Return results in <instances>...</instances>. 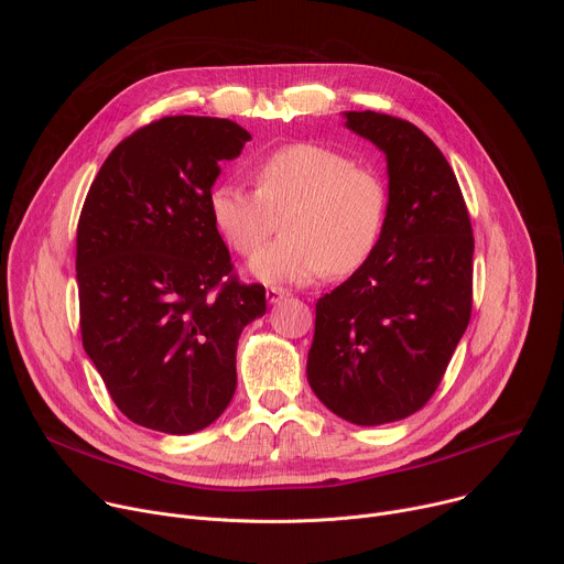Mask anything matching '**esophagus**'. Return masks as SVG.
<instances>
[{"label":"esophagus","mask_w":564,"mask_h":564,"mask_svg":"<svg viewBox=\"0 0 564 564\" xmlns=\"http://www.w3.org/2000/svg\"><path fill=\"white\" fill-rule=\"evenodd\" d=\"M265 296H268V303H270V305H274V303H279V301L288 299V296H290V292H288V290H283V288H268Z\"/></svg>","instance_id":"esophagus-1"}]
</instances>
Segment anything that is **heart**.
<instances>
[{"instance_id":"obj_1","label":"heart","mask_w":564,"mask_h":564,"mask_svg":"<svg viewBox=\"0 0 564 564\" xmlns=\"http://www.w3.org/2000/svg\"><path fill=\"white\" fill-rule=\"evenodd\" d=\"M257 189L220 181L207 196L214 227L240 257H252L289 212L285 239L254 257L250 272L263 283L303 285L348 276L364 268L381 238L386 187L368 170L316 142L283 144L254 165Z\"/></svg>"}]
</instances>
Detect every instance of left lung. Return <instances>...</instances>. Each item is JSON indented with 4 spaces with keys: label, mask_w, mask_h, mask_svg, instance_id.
I'll return each instance as SVG.
<instances>
[{
    "label": "left lung",
    "mask_w": 564,
    "mask_h": 564,
    "mask_svg": "<svg viewBox=\"0 0 564 564\" xmlns=\"http://www.w3.org/2000/svg\"><path fill=\"white\" fill-rule=\"evenodd\" d=\"M346 127L386 155L388 205L377 250L316 301L307 381L357 426L417 413L468 326L473 229L444 153L415 124L346 111Z\"/></svg>",
    "instance_id": "obj_1"
}]
</instances>
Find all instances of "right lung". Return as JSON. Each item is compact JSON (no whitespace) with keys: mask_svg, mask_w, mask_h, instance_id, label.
Instances as JSON below:
<instances>
[{"mask_svg":"<svg viewBox=\"0 0 564 564\" xmlns=\"http://www.w3.org/2000/svg\"><path fill=\"white\" fill-rule=\"evenodd\" d=\"M252 135L225 118L170 116L124 138L77 223L83 344L133 424L189 435L236 390V346L265 288L231 274L207 196Z\"/></svg>","mask_w":564,"mask_h":564,"instance_id":"obj_1","label":"right lung"}]
</instances>
